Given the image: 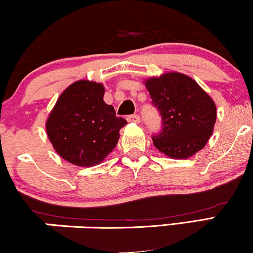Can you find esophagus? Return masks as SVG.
<instances>
[{
	"label": "esophagus",
	"instance_id": "34e87169",
	"mask_svg": "<svg viewBox=\"0 0 253 253\" xmlns=\"http://www.w3.org/2000/svg\"><path fill=\"white\" fill-rule=\"evenodd\" d=\"M127 121L132 124H139L140 118H139V115H129V117H127Z\"/></svg>",
	"mask_w": 253,
	"mask_h": 253
}]
</instances>
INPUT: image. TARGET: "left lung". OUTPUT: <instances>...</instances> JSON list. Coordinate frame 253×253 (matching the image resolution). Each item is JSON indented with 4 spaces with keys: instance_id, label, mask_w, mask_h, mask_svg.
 Listing matches in <instances>:
<instances>
[{
    "instance_id": "left-lung-1",
    "label": "left lung",
    "mask_w": 253,
    "mask_h": 253,
    "mask_svg": "<svg viewBox=\"0 0 253 253\" xmlns=\"http://www.w3.org/2000/svg\"><path fill=\"white\" fill-rule=\"evenodd\" d=\"M163 129L152 138L156 149L172 159H187L206 146L213 134L216 106L193 78L165 72L145 81Z\"/></svg>"
}]
</instances>
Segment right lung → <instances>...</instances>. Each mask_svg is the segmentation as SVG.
<instances>
[{"instance_id": "add662e5", "label": "right lung", "mask_w": 253, "mask_h": 253, "mask_svg": "<svg viewBox=\"0 0 253 253\" xmlns=\"http://www.w3.org/2000/svg\"><path fill=\"white\" fill-rule=\"evenodd\" d=\"M102 83L76 81L58 97L46 120L56 152L69 163L89 168L102 163L117 146L127 121L103 101Z\"/></svg>"}]
</instances>
